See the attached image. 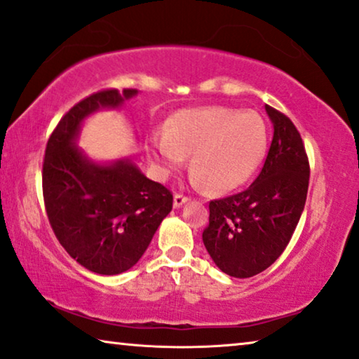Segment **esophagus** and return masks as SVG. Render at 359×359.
Returning a JSON list of instances; mask_svg holds the SVG:
<instances>
[{
    "instance_id": "1",
    "label": "esophagus",
    "mask_w": 359,
    "mask_h": 359,
    "mask_svg": "<svg viewBox=\"0 0 359 359\" xmlns=\"http://www.w3.org/2000/svg\"><path fill=\"white\" fill-rule=\"evenodd\" d=\"M187 201H189V197L184 196V194H180V192H176L175 197H173V205H175V208H180Z\"/></svg>"
}]
</instances>
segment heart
Returning a JSON list of instances; mask_svg holds the SVG:
<instances>
[{
  "instance_id": "1",
  "label": "heart",
  "mask_w": 359,
  "mask_h": 359,
  "mask_svg": "<svg viewBox=\"0 0 359 359\" xmlns=\"http://www.w3.org/2000/svg\"><path fill=\"white\" fill-rule=\"evenodd\" d=\"M266 146V125L258 114L202 107L175 114L167 131L151 136L149 156L158 172L168 173L191 154L194 180L219 192L244 184L260 167Z\"/></svg>"
}]
</instances>
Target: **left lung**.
I'll use <instances>...</instances> for the list:
<instances>
[{
  "instance_id": "obj_1",
  "label": "left lung",
  "mask_w": 359,
  "mask_h": 359,
  "mask_svg": "<svg viewBox=\"0 0 359 359\" xmlns=\"http://www.w3.org/2000/svg\"><path fill=\"white\" fill-rule=\"evenodd\" d=\"M273 141L257 180L245 191L215 198L202 241L215 264L233 278H252L278 260L300 222L310 162L292 120L266 106Z\"/></svg>"
}]
</instances>
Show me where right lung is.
Segmentation results:
<instances>
[{
	"label": "right lung",
	"instance_id": "obj_1",
	"mask_svg": "<svg viewBox=\"0 0 359 359\" xmlns=\"http://www.w3.org/2000/svg\"><path fill=\"white\" fill-rule=\"evenodd\" d=\"M136 93L109 88L81 99L60 118L43 158L49 224L69 255L97 274H120L135 266L173 207L172 191L146 178L133 162L99 165L75 146L88 115L122 106Z\"/></svg>",
	"mask_w": 359,
	"mask_h": 359
}]
</instances>
